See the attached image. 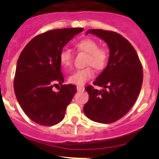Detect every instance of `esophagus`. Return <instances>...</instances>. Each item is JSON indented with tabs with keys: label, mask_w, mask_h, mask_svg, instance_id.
Segmentation results:
<instances>
[{
	"label": "esophagus",
	"mask_w": 159,
	"mask_h": 159,
	"mask_svg": "<svg viewBox=\"0 0 159 159\" xmlns=\"http://www.w3.org/2000/svg\"><path fill=\"white\" fill-rule=\"evenodd\" d=\"M76 89L78 92H84V86H77Z\"/></svg>",
	"instance_id": "1"
}]
</instances>
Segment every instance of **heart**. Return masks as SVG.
<instances>
[{"label": "heart", "instance_id": "b5f03b06", "mask_svg": "<svg viewBox=\"0 0 159 159\" xmlns=\"http://www.w3.org/2000/svg\"><path fill=\"white\" fill-rule=\"evenodd\" d=\"M77 51L88 54L86 65H91L97 71H102L106 67L108 63L109 54L106 48L99 47L98 42L92 39H84L75 43ZM72 53L68 49H64L60 54V60L63 67L67 69L72 64ZM94 75L92 67H84L76 70L68 78L71 84L83 85Z\"/></svg>", "mask_w": 159, "mask_h": 159}]
</instances>
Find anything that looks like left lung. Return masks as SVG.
I'll use <instances>...</instances> for the list:
<instances>
[{
  "instance_id": "left-lung-1",
  "label": "left lung",
  "mask_w": 159,
  "mask_h": 159,
  "mask_svg": "<svg viewBox=\"0 0 159 159\" xmlns=\"http://www.w3.org/2000/svg\"><path fill=\"white\" fill-rule=\"evenodd\" d=\"M88 33L107 43L110 57L106 68L93 82L103 89L91 85L85 88L89 99L84 111L92 121L111 123L123 117L138 99L143 84V66L135 49L122 35L102 29H91Z\"/></svg>"
}]
</instances>
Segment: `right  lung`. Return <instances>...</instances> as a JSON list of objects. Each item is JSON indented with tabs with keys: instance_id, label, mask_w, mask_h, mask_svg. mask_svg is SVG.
I'll use <instances>...</instances> for the list:
<instances>
[{
	"instance_id": "1",
	"label": "right lung",
	"mask_w": 159,
	"mask_h": 159,
	"mask_svg": "<svg viewBox=\"0 0 159 159\" xmlns=\"http://www.w3.org/2000/svg\"><path fill=\"white\" fill-rule=\"evenodd\" d=\"M83 30L68 28L43 32L32 39L20 55L14 92L26 116L38 124L53 126L62 121L76 92L72 84H62L58 92L52 88L64 83L60 60L63 48Z\"/></svg>"
}]
</instances>
